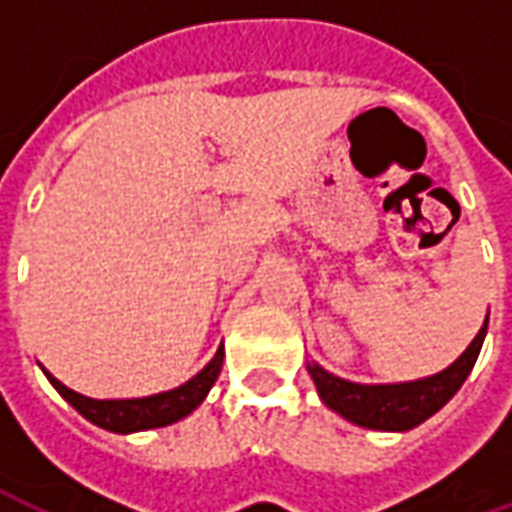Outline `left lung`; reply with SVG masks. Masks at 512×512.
I'll use <instances>...</instances> for the list:
<instances>
[{"mask_svg":"<svg viewBox=\"0 0 512 512\" xmlns=\"http://www.w3.org/2000/svg\"><path fill=\"white\" fill-rule=\"evenodd\" d=\"M485 332H488V315L469 348L450 367H444L436 376L417 378V381L356 384V381H345V378L323 370L318 362H307V373L315 381L321 400L334 414H340L359 428L403 433V430L417 428L419 422L433 417L461 389L480 356Z\"/></svg>","mask_w":512,"mask_h":512,"instance_id":"left-lung-1","label":"left lung"}]
</instances>
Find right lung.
<instances>
[{
    "label": "right lung",
    "mask_w": 512,
    "mask_h": 512,
    "mask_svg": "<svg viewBox=\"0 0 512 512\" xmlns=\"http://www.w3.org/2000/svg\"><path fill=\"white\" fill-rule=\"evenodd\" d=\"M222 362L224 345H219L211 362L202 367L197 376L189 378L186 384L158 392V395L126 397V400H95V397L79 395V392L68 389L62 381L51 376L49 370H43V376L49 378L51 386L93 425L112 430V433H136V430L164 428V425L189 417L191 411L205 400V395L211 392L213 381L222 373Z\"/></svg>",
    "instance_id": "1"
}]
</instances>
